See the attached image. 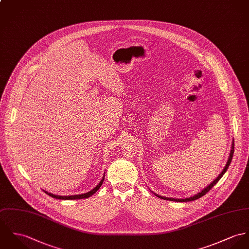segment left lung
<instances>
[{
	"label": "left lung",
	"instance_id": "1",
	"mask_svg": "<svg viewBox=\"0 0 249 249\" xmlns=\"http://www.w3.org/2000/svg\"><path fill=\"white\" fill-rule=\"evenodd\" d=\"M233 154H234V143H233V145H232V149H231V152H230V156H229V159H228V160H227V162H226V165L225 166V168H224V170L222 171V173L217 177V179H215L214 181H212L209 185H207L204 189H203L200 193H198V194H196L195 196H193V197H190V198H187V199H174V198H167V197H161V196H159V195H156V196H158L159 198H160V199H163V200H166V201H173V202H181V203H183V202H190V201H195V200H197V199H199V198H201V197H203L204 195H205L218 181H220V179L223 177V175L225 174L226 172V170H227V168L229 167V164H230V162H231V160H232V158H233Z\"/></svg>",
	"mask_w": 249,
	"mask_h": 249
}]
</instances>
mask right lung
<instances>
[{
    "mask_svg": "<svg viewBox=\"0 0 249 249\" xmlns=\"http://www.w3.org/2000/svg\"><path fill=\"white\" fill-rule=\"evenodd\" d=\"M104 180H105V176L103 177V179H102V181L99 182V184L95 187V188H93L91 191L89 192H88V193H85V194H81V195H71V196H58V195H54V194H51V193H48L47 191H45V193L47 194V195H49L50 197H52V198H55V199H61V200H79V199H86V198H89V197H90L92 196L100 187H101V185L103 184V182H104Z\"/></svg>",
    "mask_w": 249,
    "mask_h": 249,
    "instance_id": "obj_1",
    "label": "right lung"
}]
</instances>
